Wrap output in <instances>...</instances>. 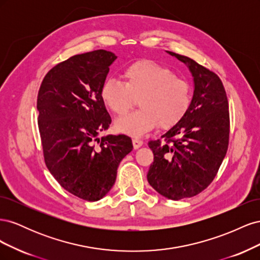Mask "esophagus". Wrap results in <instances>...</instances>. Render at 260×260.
<instances>
[{
  "label": "esophagus",
  "mask_w": 260,
  "mask_h": 260,
  "mask_svg": "<svg viewBox=\"0 0 260 260\" xmlns=\"http://www.w3.org/2000/svg\"><path fill=\"white\" fill-rule=\"evenodd\" d=\"M132 143H133V147L137 149V148H139V147H141V146L143 145V141L138 139V138H133L132 139Z\"/></svg>",
  "instance_id": "esophagus-1"
}]
</instances>
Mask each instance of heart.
<instances>
[{"mask_svg": "<svg viewBox=\"0 0 260 260\" xmlns=\"http://www.w3.org/2000/svg\"><path fill=\"white\" fill-rule=\"evenodd\" d=\"M124 83L113 78L101 86L104 105L118 116L128 113L139 102L140 109L116 121V129L132 137H142L158 123L168 129L176 125L191 104V86L166 66L148 59L137 60L124 68Z\"/></svg>", "mask_w": 260, "mask_h": 260, "instance_id": "b5f03b06", "label": "heart"}]
</instances>
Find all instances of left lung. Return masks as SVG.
Segmentation results:
<instances>
[{
	"instance_id": "1",
	"label": "left lung",
	"mask_w": 260,
	"mask_h": 260,
	"mask_svg": "<svg viewBox=\"0 0 260 260\" xmlns=\"http://www.w3.org/2000/svg\"><path fill=\"white\" fill-rule=\"evenodd\" d=\"M194 77V94L186 114L176 125L149 141L154 161L147 181L169 200L200 194L218 174L229 146V103L222 81L212 70L174 52Z\"/></svg>"
}]
</instances>
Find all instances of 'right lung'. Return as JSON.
<instances>
[{
  "instance_id": "obj_1",
  "label": "right lung",
  "mask_w": 260,
  "mask_h": 260,
  "mask_svg": "<svg viewBox=\"0 0 260 260\" xmlns=\"http://www.w3.org/2000/svg\"><path fill=\"white\" fill-rule=\"evenodd\" d=\"M112 52L96 50L58 62L38 92V125L46 167L61 187L95 202L113 187L117 168L132 148L124 135L98 138L112 118L100 96Z\"/></svg>"
}]
</instances>
